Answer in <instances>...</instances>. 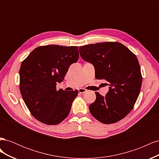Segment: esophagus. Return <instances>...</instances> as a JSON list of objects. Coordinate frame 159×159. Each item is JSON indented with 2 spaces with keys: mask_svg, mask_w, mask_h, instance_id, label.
<instances>
[{
  "mask_svg": "<svg viewBox=\"0 0 159 159\" xmlns=\"http://www.w3.org/2000/svg\"><path fill=\"white\" fill-rule=\"evenodd\" d=\"M78 91H79V93H85L86 91H87V89H85L84 88H80V89H78Z\"/></svg>",
  "mask_w": 159,
  "mask_h": 159,
  "instance_id": "esophagus-1",
  "label": "esophagus"
}]
</instances>
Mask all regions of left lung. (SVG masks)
Instances as JSON below:
<instances>
[{
	"label": "left lung",
	"instance_id": "left-lung-1",
	"mask_svg": "<svg viewBox=\"0 0 159 159\" xmlns=\"http://www.w3.org/2000/svg\"><path fill=\"white\" fill-rule=\"evenodd\" d=\"M79 50L81 58L93 65L95 78L106 80L109 86L105 96L95 92L91 114L104 124L120 121L133 109L140 93L143 78L137 56L115 42L80 46Z\"/></svg>",
	"mask_w": 159,
	"mask_h": 159
}]
</instances>
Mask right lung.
<instances>
[{
  "label": "right lung",
  "mask_w": 159,
  "mask_h": 159,
  "mask_svg": "<svg viewBox=\"0 0 159 159\" xmlns=\"http://www.w3.org/2000/svg\"><path fill=\"white\" fill-rule=\"evenodd\" d=\"M78 46L47 45L36 48L22 62L20 90L28 109L38 121L57 125L67 117L78 91L56 90L69 67L78 61Z\"/></svg>",
  "instance_id": "obj_1"
}]
</instances>
